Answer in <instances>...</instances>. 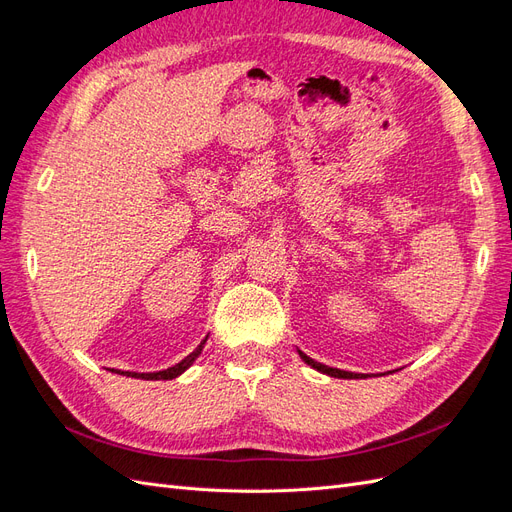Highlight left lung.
I'll use <instances>...</instances> for the list:
<instances>
[{"label":"left lung","mask_w":512,"mask_h":512,"mask_svg":"<svg viewBox=\"0 0 512 512\" xmlns=\"http://www.w3.org/2000/svg\"><path fill=\"white\" fill-rule=\"evenodd\" d=\"M299 356H301V359H303L309 367H314L316 371H322V374H327V376H331V378H346V380L367 378V374H354V371H344V369H335V367H329V365H322V363H318V361H314V359H309V356H307L305 352H301V350H299Z\"/></svg>","instance_id":"8db88e82"}]
</instances>
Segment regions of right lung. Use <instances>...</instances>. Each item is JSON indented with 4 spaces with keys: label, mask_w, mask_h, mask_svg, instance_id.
Listing matches in <instances>:
<instances>
[{
    "label": "right lung",
    "mask_w": 512,
    "mask_h": 512,
    "mask_svg": "<svg viewBox=\"0 0 512 512\" xmlns=\"http://www.w3.org/2000/svg\"><path fill=\"white\" fill-rule=\"evenodd\" d=\"M205 342H207V337L203 339V342H200V346H198L192 354H188L181 363H177V365H173V367H168V369H162V371H151V374H136V371H117V374H121V376H128V378H141V380H173V378L181 376L183 371L188 369V367L198 359L200 352H203V348H205Z\"/></svg>",
    "instance_id": "right-lung-1"
}]
</instances>
